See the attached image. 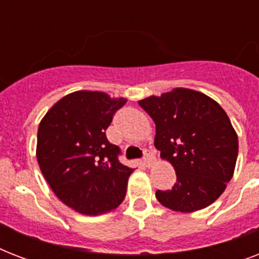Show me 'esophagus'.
I'll list each match as a JSON object with an SVG mask.
<instances>
[{
	"mask_svg": "<svg viewBox=\"0 0 259 259\" xmlns=\"http://www.w3.org/2000/svg\"><path fill=\"white\" fill-rule=\"evenodd\" d=\"M142 162L145 166H150L153 162V154L150 153V150L144 149V157H142Z\"/></svg>",
	"mask_w": 259,
	"mask_h": 259,
	"instance_id": "obj_1",
	"label": "esophagus"
}]
</instances>
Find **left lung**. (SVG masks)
<instances>
[{
  "label": "left lung",
  "instance_id": "obj_1",
  "mask_svg": "<svg viewBox=\"0 0 259 259\" xmlns=\"http://www.w3.org/2000/svg\"><path fill=\"white\" fill-rule=\"evenodd\" d=\"M156 123L154 146L175 166L172 189L156 191L162 205L192 212L217 200L231 180L238 137L225 110L204 94L175 89L138 102Z\"/></svg>",
  "mask_w": 259,
  "mask_h": 259
}]
</instances>
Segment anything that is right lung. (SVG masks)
<instances>
[{
    "label": "right lung",
    "instance_id": "right-lung-1",
    "mask_svg": "<svg viewBox=\"0 0 259 259\" xmlns=\"http://www.w3.org/2000/svg\"><path fill=\"white\" fill-rule=\"evenodd\" d=\"M126 99L76 91L55 103L37 130L38 165L60 200L84 215L117 208L133 169L119 161L121 149L106 137Z\"/></svg>",
    "mask_w": 259,
    "mask_h": 259
}]
</instances>
